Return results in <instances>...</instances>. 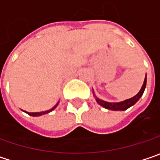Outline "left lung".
Instances as JSON below:
<instances>
[{
    "label": "left lung",
    "instance_id": "1",
    "mask_svg": "<svg viewBox=\"0 0 160 160\" xmlns=\"http://www.w3.org/2000/svg\"><path fill=\"white\" fill-rule=\"evenodd\" d=\"M146 82H147V77H145L144 82H143V84L142 86V88L140 90L138 93L135 96H133L131 99H128V100H126L124 102H104L99 98H96V102H98L101 106H102L105 108H108V109H111V110H126L128 108H130L131 106H132L133 104H135L136 102H138L139 99L142 96L143 94V92H144L145 87H146Z\"/></svg>",
    "mask_w": 160,
    "mask_h": 160
}]
</instances>
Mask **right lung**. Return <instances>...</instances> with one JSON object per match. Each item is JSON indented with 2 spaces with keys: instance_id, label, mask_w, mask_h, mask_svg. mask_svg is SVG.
Segmentation results:
<instances>
[{
  "instance_id": "add662e5",
  "label": "right lung",
  "mask_w": 160,
  "mask_h": 160,
  "mask_svg": "<svg viewBox=\"0 0 160 160\" xmlns=\"http://www.w3.org/2000/svg\"><path fill=\"white\" fill-rule=\"evenodd\" d=\"M58 102L54 106L53 108H52L51 109H49V110H46V111H42V112H27V111H25L26 113H28L29 116H33V117H39V116H42V115H44V114H47L49 113V112H51V111H52L53 109L55 108L58 106Z\"/></svg>"
}]
</instances>
